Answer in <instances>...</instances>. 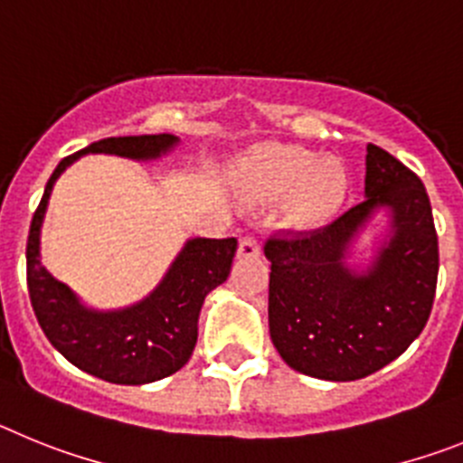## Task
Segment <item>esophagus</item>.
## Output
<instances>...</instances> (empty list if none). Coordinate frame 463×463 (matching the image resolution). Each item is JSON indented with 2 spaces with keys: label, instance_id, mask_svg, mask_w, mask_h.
<instances>
[{
  "label": "esophagus",
  "instance_id": "1",
  "mask_svg": "<svg viewBox=\"0 0 463 463\" xmlns=\"http://www.w3.org/2000/svg\"><path fill=\"white\" fill-rule=\"evenodd\" d=\"M239 257H260V241L255 236H241Z\"/></svg>",
  "mask_w": 463,
  "mask_h": 463
}]
</instances>
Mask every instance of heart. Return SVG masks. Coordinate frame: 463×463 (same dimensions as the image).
<instances>
[{
	"label": "heart",
	"instance_id": "heart-1",
	"mask_svg": "<svg viewBox=\"0 0 463 463\" xmlns=\"http://www.w3.org/2000/svg\"><path fill=\"white\" fill-rule=\"evenodd\" d=\"M241 190L250 202H276L292 194V215L317 224L336 213L347 192V175L336 157H317L294 146H264L241 165Z\"/></svg>",
	"mask_w": 463,
	"mask_h": 463
}]
</instances>
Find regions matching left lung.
Masks as SVG:
<instances>
[{
	"instance_id": "obj_1",
	"label": "left lung",
	"mask_w": 463,
	"mask_h": 463,
	"mask_svg": "<svg viewBox=\"0 0 463 463\" xmlns=\"http://www.w3.org/2000/svg\"><path fill=\"white\" fill-rule=\"evenodd\" d=\"M362 203L313 232L271 236L269 331L288 366L347 383L375 373L422 334L439 280V236L422 181L394 155L366 146ZM380 207L391 239L366 272L345 264L358 229Z\"/></svg>"
}]
</instances>
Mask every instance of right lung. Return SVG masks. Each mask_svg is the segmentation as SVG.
<instances>
[{"label":"right lung","mask_w":463,"mask_h":463,"mask_svg":"<svg viewBox=\"0 0 463 463\" xmlns=\"http://www.w3.org/2000/svg\"><path fill=\"white\" fill-rule=\"evenodd\" d=\"M178 143L174 134L113 137L90 143L52 171L27 236V289L36 320L57 353L85 373L116 384H146L181 371L196 345L203 298L222 285L236 239H190L148 297L120 310L85 308L79 297L41 264L39 236L55 181L80 155L106 153L157 159Z\"/></svg>","instance_id":"add662e5"}]
</instances>
